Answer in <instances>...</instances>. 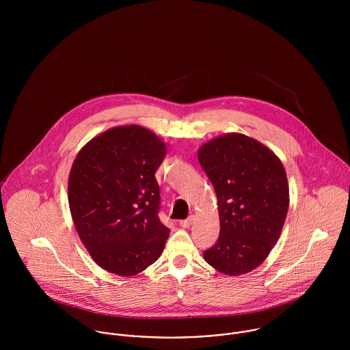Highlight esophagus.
<instances>
[{"mask_svg":"<svg viewBox=\"0 0 350 350\" xmlns=\"http://www.w3.org/2000/svg\"><path fill=\"white\" fill-rule=\"evenodd\" d=\"M194 215H191V217H189L187 219H182V221H179V225L182 226V228H190L193 224H194Z\"/></svg>","mask_w":350,"mask_h":350,"instance_id":"1","label":"esophagus"}]
</instances>
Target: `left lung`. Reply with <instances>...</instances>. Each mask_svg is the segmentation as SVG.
<instances>
[{
	"label": "left lung",
	"instance_id": "left-lung-1",
	"mask_svg": "<svg viewBox=\"0 0 350 350\" xmlns=\"http://www.w3.org/2000/svg\"><path fill=\"white\" fill-rule=\"evenodd\" d=\"M198 160L214 186L221 225L203 257L221 273L250 272L280 237L290 204L286 170L272 150L241 133L206 143Z\"/></svg>",
	"mask_w": 350,
	"mask_h": 350
}]
</instances>
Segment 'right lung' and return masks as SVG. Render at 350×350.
<instances>
[{"label": "right lung", "instance_id": "1", "mask_svg": "<svg viewBox=\"0 0 350 350\" xmlns=\"http://www.w3.org/2000/svg\"><path fill=\"white\" fill-rule=\"evenodd\" d=\"M165 153V144L154 133L126 125L90 140L72 163V221L93 260L107 272L133 276L164 250L170 229L159 219L154 172Z\"/></svg>", "mask_w": 350, "mask_h": 350}]
</instances>
